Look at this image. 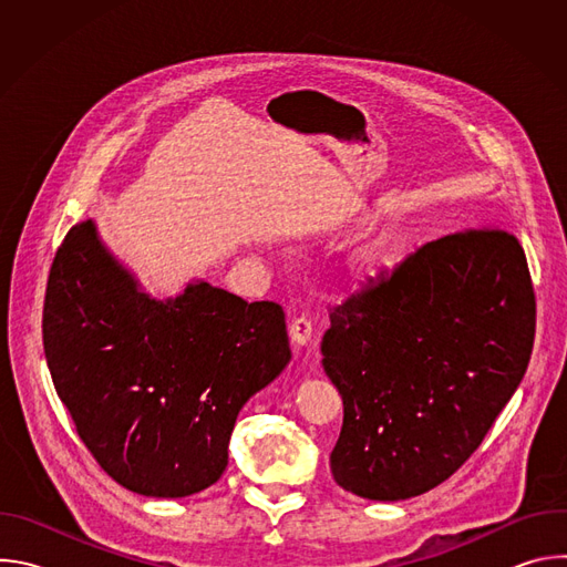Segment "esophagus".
I'll return each mask as SVG.
<instances>
[{"mask_svg":"<svg viewBox=\"0 0 567 567\" xmlns=\"http://www.w3.org/2000/svg\"><path fill=\"white\" fill-rule=\"evenodd\" d=\"M289 334H291V341L298 346V348H305L313 341V326H311V318L309 316H298L291 320L289 326Z\"/></svg>","mask_w":567,"mask_h":567,"instance_id":"obj_1","label":"esophagus"}]
</instances>
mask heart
I'll return each mask as SVG.
<instances>
[{
	"label": "heart",
	"instance_id": "b5f03b06",
	"mask_svg": "<svg viewBox=\"0 0 567 567\" xmlns=\"http://www.w3.org/2000/svg\"><path fill=\"white\" fill-rule=\"evenodd\" d=\"M379 254H381L379 245H372V247L361 249V251L350 260V271H352L354 276H365V274L374 271L377 265H379V260H381Z\"/></svg>",
	"mask_w": 567,
	"mask_h": 567
}]
</instances>
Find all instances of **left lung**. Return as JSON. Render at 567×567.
<instances>
[{
	"mask_svg": "<svg viewBox=\"0 0 567 567\" xmlns=\"http://www.w3.org/2000/svg\"><path fill=\"white\" fill-rule=\"evenodd\" d=\"M330 322L322 368L343 396L332 475L361 498L406 501L449 480L507 406L536 298L516 235L468 228L370 278Z\"/></svg>",
	"mask_w": 567,
	"mask_h": 567,
	"instance_id": "left-lung-1",
	"label": "left lung"
}]
</instances>
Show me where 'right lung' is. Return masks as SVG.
<instances>
[{
	"label": "right lung",
	"instance_id": "1",
	"mask_svg": "<svg viewBox=\"0 0 567 567\" xmlns=\"http://www.w3.org/2000/svg\"><path fill=\"white\" fill-rule=\"evenodd\" d=\"M42 341L80 440L125 489L186 498L219 480L241 406L289 363L285 311L204 280L150 298L92 219L53 258Z\"/></svg>",
	"mask_w": 567,
	"mask_h": 567
}]
</instances>
